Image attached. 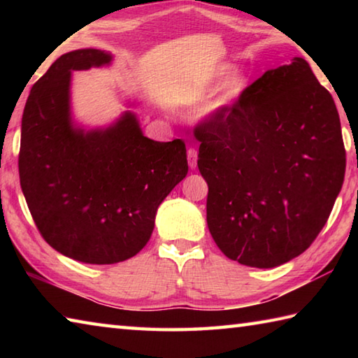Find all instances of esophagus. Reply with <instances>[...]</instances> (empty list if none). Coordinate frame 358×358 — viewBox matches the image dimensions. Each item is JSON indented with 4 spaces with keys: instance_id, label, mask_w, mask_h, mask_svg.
Masks as SVG:
<instances>
[{
    "instance_id": "34e87169",
    "label": "esophagus",
    "mask_w": 358,
    "mask_h": 358,
    "mask_svg": "<svg viewBox=\"0 0 358 358\" xmlns=\"http://www.w3.org/2000/svg\"><path fill=\"white\" fill-rule=\"evenodd\" d=\"M196 159H199V150L195 148H189L187 149V162H189V167L191 169H195L196 167Z\"/></svg>"
}]
</instances>
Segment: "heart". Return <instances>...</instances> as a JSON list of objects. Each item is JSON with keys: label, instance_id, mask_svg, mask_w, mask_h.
Listing matches in <instances>:
<instances>
[{"label": "heart", "instance_id": "heart-1", "mask_svg": "<svg viewBox=\"0 0 358 358\" xmlns=\"http://www.w3.org/2000/svg\"><path fill=\"white\" fill-rule=\"evenodd\" d=\"M229 71H231V67L223 64V66L215 67V69L199 72L196 75H194V78H191V81H189V92H191V95L195 98L201 96L212 85H214L217 80L224 77V75ZM245 87H246V78L240 73L232 75L229 81L226 83L222 103L224 104L229 100H232V98L238 96L243 90H245Z\"/></svg>", "mask_w": 358, "mask_h": 358}]
</instances>
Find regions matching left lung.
<instances>
[{
	"label": "left lung",
	"mask_w": 358,
	"mask_h": 358,
	"mask_svg": "<svg viewBox=\"0 0 358 358\" xmlns=\"http://www.w3.org/2000/svg\"><path fill=\"white\" fill-rule=\"evenodd\" d=\"M194 135L209 232L227 258L268 269L313 245L343 185L346 150L336 103L306 59L264 72Z\"/></svg>",
	"instance_id": "1"
}]
</instances>
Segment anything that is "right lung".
<instances>
[{
	"instance_id": "right-lung-1",
	"label": "right lung",
	"mask_w": 358,
	"mask_h": 358,
	"mask_svg": "<svg viewBox=\"0 0 358 358\" xmlns=\"http://www.w3.org/2000/svg\"><path fill=\"white\" fill-rule=\"evenodd\" d=\"M110 62L98 49L64 53L30 89L21 121L20 183L38 231L89 264L138 254L158 206L187 173L185 141L148 138L131 112L108 129L72 126L71 72Z\"/></svg>"
}]
</instances>
